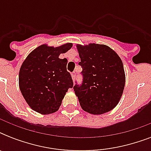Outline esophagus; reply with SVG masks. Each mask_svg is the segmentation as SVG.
<instances>
[{
  "instance_id": "1",
  "label": "esophagus",
  "mask_w": 151,
  "mask_h": 151,
  "mask_svg": "<svg viewBox=\"0 0 151 151\" xmlns=\"http://www.w3.org/2000/svg\"><path fill=\"white\" fill-rule=\"evenodd\" d=\"M76 75H77V73H76V72H73V73H71V76H72V79H73V81H75Z\"/></svg>"
}]
</instances>
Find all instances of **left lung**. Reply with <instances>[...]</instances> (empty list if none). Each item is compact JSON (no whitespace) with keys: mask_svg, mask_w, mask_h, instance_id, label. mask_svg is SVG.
Segmentation results:
<instances>
[{"mask_svg":"<svg viewBox=\"0 0 151 151\" xmlns=\"http://www.w3.org/2000/svg\"><path fill=\"white\" fill-rule=\"evenodd\" d=\"M82 68L81 85L73 90L83 110L102 114L117 105L123 93L125 75L121 58L104 45H77Z\"/></svg>","mask_w":151,"mask_h":151,"instance_id":"1","label":"left lung"}]
</instances>
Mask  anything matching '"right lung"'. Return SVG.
<instances>
[{"instance_id":"obj_1","label":"right lung","mask_w":151,"mask_h":151,"mask_svg":"<svg viewBox=\"0 0 151 151\" xmlns=\"http://www.w3.org/2000/svg\"><path fill=\"white\" fill-rule=\"evenodd\" d=\"M72 47L67 43L57 48L39 46L22 63L19 75L20 91L28 105L41 114L59 110L62 100L73 83L66 70L67 59H59Z\"/></svg>"}]
</instances>
